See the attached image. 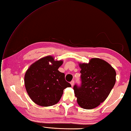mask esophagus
I'll return each mask as SVG.
<instances>
[{"label": "esophagus", "mask_w": 131, "mask_h": 131, "mask_svg": "<svg viewBox=\"0 0 131 131\" xmlns=\"http://www.w3.org/2000/svg\"><path fill=\"white\" fill-rule=\"evenodd\" d=\"M74 80L72 81L71 82V86H73L74 85Z\"/></svg>", "instance_id": "1"}]
</instances>
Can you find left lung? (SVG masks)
<instances>
[{"label":"left lung","mask_w":131,"mask_h":131,"mask_svg":"<svg viewBox=\"0 0 131 131\" xmlns=\"http://www.w3.org/2000/svg\"><path fill=\"white\" fill-rule=\"evenodd\" d=\"M82 83L73 90L78 105L92 109L104 102L116 81V72L112 66L100 58H92L89 63H79Z\"/></svg>","instance_id":"1"}]
</instances>
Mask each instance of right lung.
<instances>
[{
	"label": "right lung",
	"instance_id": "add662e5",
	"mask_svg": "<svg viewBox=\"0 0 131 131\" xmlns=\"http://www.w3.org/2000/svg\"><path fill=\"white\" fill-rule=\"evenodd\" d=\"M62 60L48 56L36 61L26 71L24 81L31 99L38 105L50 106L57 104L63 90L71 87L65 80V74L58 70Z\"/></svg>",
	"mask_w": 131,
	"mask_h": 131
}]
</instances>
